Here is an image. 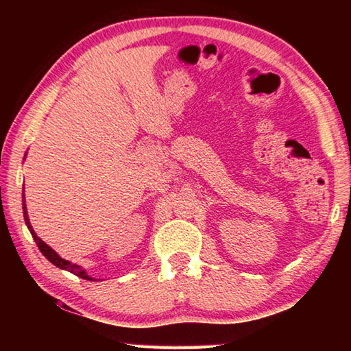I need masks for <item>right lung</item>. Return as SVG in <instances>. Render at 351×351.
<instances>
[{"mask_svg":"<svg viewBox=\"0 0 351 351\" xmlns=\"http://www.w3.org/2000/svg\"><path fill=\"white\" fill-rule=\"evenodd\" d=\"M23 198H25V195H23ZM25 201V199H23ZM23 209H25V219H26V224H27V228H29V230H31V234H32V237H34V240H35V243H37V246H38V249L41 251V254L45 255V257L51 261L52 265H56L57 268H60V269H66V271H69V272H73V274H75V276H79V277H82V278H85V280H93V278L90 277V276H86V272L83 271L80 266H77V265H74V263H71V261H68V260H64V258H62V257H58V255L56 254V251H52V249L46 245V243L41 240V239H38L37 237V234L34 232V229H32V226H31V223H29V218H27V212H26V204H23Z\"/></svg>","mask_w":351,"mask_h":351,"instance_id":"1","label":"right lung"}]
</instances>
